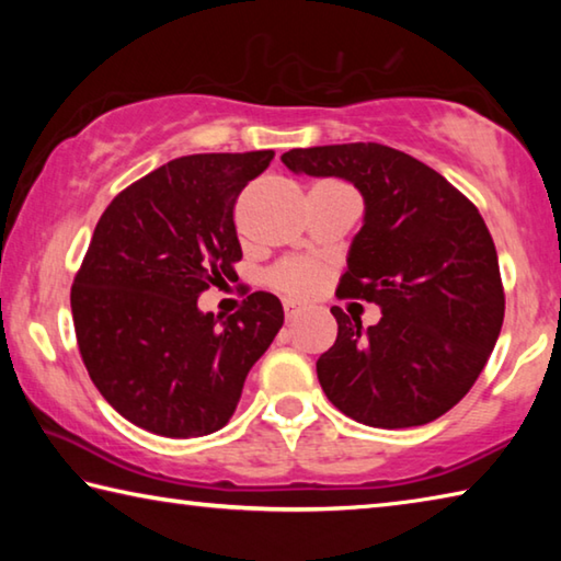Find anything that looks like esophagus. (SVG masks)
Returning a JSON list of instances; mask_svg holds the SVG:
<instances>
[{
    "label": "esophagus",
    "instance_id": "obj_1",
    "mask_svg": "<svg viewBox=\"0 0 561 561\" xmlns=\"http://www.w3.org/2000/svg\"><path fill=\"white\" fill-rule=\"evenodd\" d=\"M284 317H287V321H294L299 317V307L294 301H284Z\"/></svg>",
    "mask_w": 561,
    "mask_h": 561
}]
</instances>
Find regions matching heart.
I'll list each match as a JSON object with an SVG mask.
<instances>
[{
    "mask_svg": "<svg viewBox=\"0 0 561 561\" xmlns=\"http://www.w3.org/2000/svg\"><path fill=\"white\" fill-rule=\"evenodd\" d=\"M270 282L274 289L287 294L289 299H311L314 294L321 291V287H324L327 272L314 262L291 257L282 260L277 267H272Z\"/></svg>",
    "mask_w": 561,
    "mask_h": 561,
    "instance_id": "obj_1",
    "label": "heart"
}]
</instances>
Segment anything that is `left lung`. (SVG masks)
<instances>
[{"mask_svg": "<svg viewBox=\"0 0 561 561\" xmlns=\"http://www.w3.org/2000/svg\"><path fill=\"white\" fill-rule=\"evenodd\" d=\"M294 173L344 178L364 195V227L336 294L381 307L360 321L331 307L339 336L317 360L341 413L411 428L448 413L478 381L505 319L497 250L482 215L421 160L381 144L294 148Z\"/></svg>", "mask_w": 561, "mask_h": 561, "instance_id": "8db88e82", "label": "left lung"}]
</instances>
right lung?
<instances>
[{"mask_svg":"<svg viewBox=\"0 0 561 561\" xmlns=\"http://www.w3.org/2000/svg\"><path fill=\"white\" fill-rule=\"evenodd\" d=\"M274 150L175 158L113 197L71 287L76 341L101 396L138 428L201 438L230 421L244 378L284 324L247 294L225 321L197 309L237 282L234 203Z\"/></svg>","mask_w":561,"mask_h":561,"instance_id":"add662e5","label":"right lung"}]
</instances>
